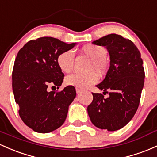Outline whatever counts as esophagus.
Wrapping results in <instances>:
<instances>
[{
  "label": "esophagus",
  "mask_w": 157,
  "mask_h": 157,
  "mask_svg": "<svg viewBox=\"0 0 157 157\" xmlns=\"http://www.w3.org/2000/svg\"><path fill=\"white\" fill-rule=\"evenodd\" d=\"M81 92H82V89H79V88H76V92H77V94H80Z\"/></svg>",
  "instance_id": "1"
}]
</instances>
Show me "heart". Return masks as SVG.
Returning a JSON list of instances; mask_svg holds the SVG:
<instances>
[{
  "mask_svg": "<svg viewBox=\"0 0 157 157\" xmlns=\"http://www.w3.org/2000/svg\"><path fill=\"white\" fill-rule=\"evenodd\" d=\"M81 51L84 54L92 59L90 64V70H96L99 73H104L107 68L106 57L107 50L103 46L87 44L82 46ZM75 61V53L71 50L65 51L59 53L56 58V63L60 70L65 73H68L72 70ZM99 77L95 72H92L88 75L75 73L65 78V83L79 89H86L93 84L97 83Z\"/></svg>",
  "mask_w": 157,
  "mask_h": 157,
  "instance_id": "1",
  "label": "heart"
}]
</instances>
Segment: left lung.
I'll use <instances>...</instances> for the list:
<instances>
[{
    "label": "left lung",
    "instance_id": "1",
    "mask_svg": "<svg viewBox=\"0 0 157 157\" xmlns=\"http://www.w3.org/2000/svg\"><path fill=\"white\" fill-rule=\"evenodd\" d=\"M92 44L106 47L109 52V70L96 86L104 92L109 91V96L92 93L88 114L95 127L115 131L130 121L139 107L144 82L143 61L133 42L120 35L109 34Z\"/></svg>",
    "mask_w": 157,
    "mask_h": 157
}]
</instances>
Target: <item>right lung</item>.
Returning a JSON list of instances; mask_svg holds the SVG:
<instances>
[{
	"label": "right lung",
	"mask_w": 157,
	"mask_h": 157,
	"mask_svg": "<svg viewBox=\"0 0 157 157\" xmlns=\"http://www.w3.org/2000/svg\"><path fill=\"white\" fill-rule=\"evenodd\" d=\"M76 44L41 37L26 43L17 54L12 75L15 101L21 120L35 132H52L65 122L68 106L76 97L75 88L68 86L59 92H48V88L62 85L64 74L56 58Z\"/></svg>",
	"instance_id": "1"
}]
</instances>
